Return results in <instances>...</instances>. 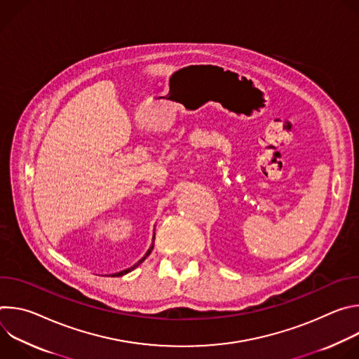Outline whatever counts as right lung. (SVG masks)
Returning a JSON list of instances; mask_svg holds the SVG:
<instances>
[{"label": "right lung", "instance_id": "1", "mask_svg": "<svg viewBox=\"0 0 359 359\" xmlns=\"http://www.w3.org/2000/svg\"><path fill=\"white\" fill-rule=\"evenodd\" d=\"M153 240H155V236H153ZM151 250H153V243H151V245H150V248H149V250H147V251H146V254H144V255H143V257H142V259H140V260H139V262H137V263H136V264H135V266H132V267H130V269H126V270H123V271H119V273H115V274H112V277H121V276H125V274H128V273H130V271H132V270H135V269H136V267H137V266H139V264H140V263H143V262H144V260H146V257H147V255H149V254H150V252H151Z\"/></svg>", "mask_w": 359, "mask_h": 359}]
</instances>
